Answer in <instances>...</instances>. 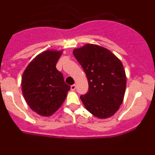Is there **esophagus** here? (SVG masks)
<instances>
[{
	"label": "esophagus",
	"mask_w": 155,
	"mask_h": 155,
	"mask_svg": "<svg viewBox=\"0 0 155 155\" xmlns=\"http://www.w3.org/2000/svg\"><path fill=\"white\" fill-rule=\"evenodd\" d=\"M71 89L72 90V91H75V89H76V85H75V84H72V85L71 86Z\"/></svg>",
	"instance_id": "1"
}]
</instances>
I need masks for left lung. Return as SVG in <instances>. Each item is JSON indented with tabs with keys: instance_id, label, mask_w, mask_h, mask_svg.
I'll list each match as a JSON object with an SVG mask.
<instances>
[{
	"instance_id": "8db88e82",
	"label": "left lung",
	"mask_w": 155,
	"mask_h": 155,
	"mask_svg": "<svg viewBox=\"0 0 155 155\" xmlns=\"http://www.w3.org/2000/svg\"><path fill=\"white\" fill-rule=\"evenodd\" d=\"M73 53L88 81V91L80 97L84 107L99 119L113 116L123 103L127 85L122 62L98 45L86 44Z\"/></svg>"
}]
</instances>
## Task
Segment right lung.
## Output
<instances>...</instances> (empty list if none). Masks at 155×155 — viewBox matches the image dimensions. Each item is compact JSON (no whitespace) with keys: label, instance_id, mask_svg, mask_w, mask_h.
I'll list each match as a JSON object with an SVG mask.
<instances>
[{"label":"right lung","instance_id":"right-lung-1","mask_svg":"<svg viewBox=\"0 0 155 155\" xmlns=\"http://www.w3.org/2000/svg\"><path fill=\"white\" fill-rule=\"evenodd\" d=\"M62 51L46 50L37 55L25 70L21 91L34 112L42 116L55 113L64 102L71 87L56 68Z\"/></svg>","mask_w":155,"mask_h":155}]
</instances>
